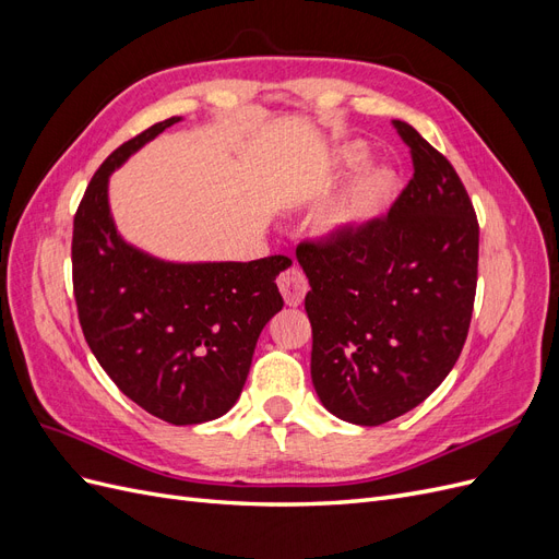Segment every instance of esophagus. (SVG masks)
<instances>
[{
	"mask_svg": "<svg viewBox=\"0 0 559 559\" xmlns=\"http://www.w3.org/2000/svg\"><path fill=\"white\" fill-rule=\"evenodd\" d=\"M277 286H280V292L289 308H298L302 298H306V294H308V280L298 267H292V270H286V273H282L277 280Z\"/></svg>",
	"mask_w": 559,
	"mask_h": 559,
	"instance_id": "obj_1",
	"label": "esophagus"
}]
</instances>
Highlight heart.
<instances>
[{
  "label": "heart",
  "instance_id": "1",
  "mask_svg": "<svg viewBox=\"0 0 559 559\" xmlns=\"http://www.w3.org/2000/svg\"><path fill=\"white\" fill-rule=\"evenodd\" d=\"M370 160V148L364 142L337 146L324 165V175L331 181L347 179L359 173ZM401 189V175L392 165H378L354 179L345 193L326 212L324 233L331 240H352L380 224L392 210Z\"/></svg>",
  "mask_w": 559,
  "mask_h": 559
}]
</instances>
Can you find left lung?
<instances>
[{"label": "left lung", "mask_w": 559, "mask_h": 559, "mask_svg": "<svg viewBox=\"0 0 559 559\" xmlns=\"http://www.w3.org/2000/svg\"><path fill=\"white\" fill-rule=\"evenodd\" d=\"M415 175L359 238L302 242L310 373L324 408L378 427L413 411L460 359L478 282V222L445 156L405 121Z\"/></svg>", "instance_id": "left-lung-1"}]
</instances>
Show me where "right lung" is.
Listing matches in <instances>:
<instances>
[{
    "label": "right lung",
    "instance_id": "obj_1",
    "mask_svg": "<svg viewBox=\"0 0 559 559\" xmlns=\"http://www.w3.org/2000/svg\"><path fill=\"white\" fill-rule=\"evenodd\" d=\"M181 121L173 116L118 146L74 216L72 275L83 335L121 392L186 427L226 415L240 399L263 326L284 300L286 257L175 263L126 242L109 207V177Z\"/></svg>",
    "mask_w": 559,
    "mask_h": 559
}]
</instances>
